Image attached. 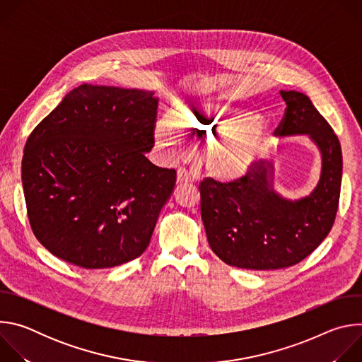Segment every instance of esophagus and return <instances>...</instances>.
<instances>
[{
	"instance_id": "esophagus-1",
	"label": "esophagus",
	"mask_w": 362,
	"mask_h": 362,
	"mask_svg": "<svg viewBox=\"0 0 362 362\" xmlns=\"http://www.w3.org/2000/svg\"><path fill=\"white\" fill-rule=\"evenodd\" d=\"M193 179L190 176V173L186 169H179L177 170V183L179 185H185V183H190Z\"/></svg>"
}]
</instances>
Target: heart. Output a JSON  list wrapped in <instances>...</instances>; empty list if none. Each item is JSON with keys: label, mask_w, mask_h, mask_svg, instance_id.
<instances>
[{"label": "heart", "mask_w": 362, "mask_h": 362, "mask_svg": "<svg viewBox=\"0 0 362 362\" xmlns=\"http://www.w3.org/2000/svg\"><path fill=\"white\" fill-rule=\"evenodd\" d=\"M176 133L186 139L212 137L202 147V160L212 175L235 179L245 175L267 151L271 133L267 122L255 112L202 103L183 107L173 117H163L156 141L166 153L179 150Z\"/></svg>", "instance_id": "heart-1"}]
</instances>
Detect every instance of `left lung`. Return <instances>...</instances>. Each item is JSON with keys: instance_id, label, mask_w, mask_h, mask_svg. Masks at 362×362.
I'll return each instance as SVG.
<instances>
[{"instance_id": "8db88e82", "label": "left lung", "mask_w": 362, "mask_h": 362, "mask_svg": "<svg viewBox=\"0 0 362 362\" xmlns=\"http://www.w3.org/2000/svg\"><path fill=\"white\" fill-rule=\"evenodd\" d=\"M279 93L286 109L275 134H309L318 144L322 173L317 189L305 199L285 200L271 189L262 162L235 180L204 177L199 183L209 246L225 264L242 269L271 271L299 264L327 238L339 204L342 154L337 134L308 95Z\"/></svg>"}]
</instances>
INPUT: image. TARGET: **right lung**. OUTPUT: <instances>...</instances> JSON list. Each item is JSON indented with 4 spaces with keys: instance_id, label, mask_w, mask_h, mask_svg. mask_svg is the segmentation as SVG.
Masks as SVG:
<instances>
[{
    "instance_id": "right-lung-1",
    "label": "right lung",
    "mask_w": 362,
    "mask_h": 362,
    "mask_svg": "<svg viewBox=\"0 0 362 362\" xmlns=\"http://www.w3.org/2000/svg\"><path fill=\"white\" fill-rule=\"evenodd\" d=\"M158 100L141 90L81 84L27 139L23 187L38 242L84 269L139 257L176 170L150 163Z\"/></svg>"
}]
</instances>
